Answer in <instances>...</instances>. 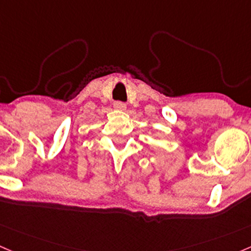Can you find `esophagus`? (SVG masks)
<instances>
[{
  "label": "esophagus",
  "instance_id": "esophagus-1",
  "mask_svg": "<svg viewBox=\"0 0 251 251\" xmlns=\"http://www.w3.org/2000/svg\"><path fill=\"white\" fill-rule=\"evenodd\" d=\"M114 108L119 109V111H125L126 104L125 102H121V101H115L114 102Z\"/></svg>",
  "mask_w": 251,
  "mask_h": 251
}]
</instances>
